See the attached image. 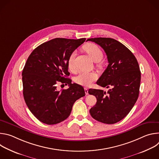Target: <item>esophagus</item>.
Returning a JSON list of instances; mask_svg holds the SVG:
<instances>
[{
  "label": "esophagus",
  "instance_id": "34e87169",
  "mask_svg": "<svg viewBox=\"0 0 159 159\" xmlns=\"http://www.w3.org/2000/svg\"><path fill=\"white\" fill-rule=\"evenodd\" d=\"M84 90H85V93L86 95H88L89 93H88V89L87 87H85L84 88Z\"/></svg>",
  "mask_w": 159,
  "mask_h": 159
}]
</instances>
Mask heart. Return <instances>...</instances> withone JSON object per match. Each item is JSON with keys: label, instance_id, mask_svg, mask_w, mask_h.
<instances>
[{"label": "heart", "instance_id": "b5f03b06", "mask_svg": "<svg viewBox=\"0 0 159 159\" xmlns=\"http://www.w3.org/2000/svg\"><path fill=\"white\" fill-rule=\"evenodd\" d=\"M86 52L90 57L94 61H99L103 57V52L102 50L95 44H89L84 48ZM76 53L73 52L69 56L68 60V67L70 70L74 71L75 67V57ZM98 79V75L95 72H80L75 78V81L77 84L82 86H89L94 81Z\"/></svg>", "mask_w": 159, "mask_h": 159}]
</instances>
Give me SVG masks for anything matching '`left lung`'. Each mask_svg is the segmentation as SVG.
I'll list each match as a JSON object with an SVG mask.
<instances>
[{
  "mask_svg": "<svg viewBox=\"0 0 159 159\" xmlns=\"http://www.w3.org/2000/svg\"><path fill=\"white\" fill-rule=\"evenodd\" d=\"M103 48L108 65L97 81L102 87H111L107 93L100 89L89 90L97 102L90 109L96 120L114 124L123 119L134 106L139 95L141 72L132 52L118 41L109 38H89Z\"/></svg>",
  "mask_w": 159,
  "mask_h": 159,
  "instance_id": "8db88e82",
  "label": "left lung"
}]
</instances>
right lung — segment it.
<instances>
[{
	"label": "right lung",
	"mask_w": 159,
	"mask_h": 159,
	"mask_svg": "<svg viewBox=\"0 0 159 159\" xmlns=\"http://www.w3.org/2000/svg\"><path fill=\"white\" fill-rule=\"evenodd\" d=\"M85 41L55 38L40 44L29 56L22 73L23 96L29 109L41 122L55 125L64 121L74 102L85 96L82 86L66 78L70 74L69 56ZM58 82L70 88L58 92Z\"/></svg>",
	"instance_id": "1"
}]
</instances>
